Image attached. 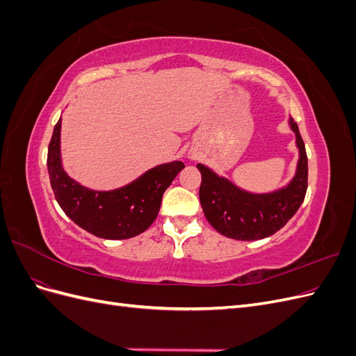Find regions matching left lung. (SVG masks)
Masks as SVG:
<instances>
[{"mask_svg":"<svg viewBox=\"0 0 356 356\" xmlns=\"http://www.w3.org/2000/svg\"><path fill=\"white\" fill-rule=\"evenodd\" d=\"M289 127L296 134L298 161L296 175L282 188L270 193L242 190L227 178L215 174L202 163L199 190L204 217L212 227L236 241H258L281 230L294 217L307 190V156L298 126L289 117Z\"/></svg>","mask_w":356,"mask_h":356,"instance_id":"1","label":"left lung"}]
</instances>
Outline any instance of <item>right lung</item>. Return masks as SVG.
Returning <instances> with one entry per match:
<instances>
[{
    "label": "right lung",
    "instance_id": "1",
    "mask_svg": "<svg viewBox=\"0 0 356 356\" xmlns=\"http://www.w3.org/2000/svg\"><path fill=\"white\" fill-rule=\"evenodd\" d=\"M60 126L62 118L53 129L47 169L62 211L81 229L102 239H129L145 232L157 218L165 190L186 168L184 163L175 160L154 166L120 188L92 190L72 179L62 166Z\"/></svg>",
    "mask_w": 356,
    "mask_h": 356
}]
</instances>
